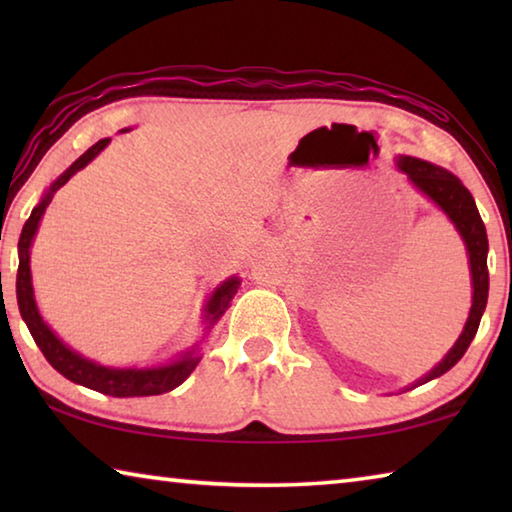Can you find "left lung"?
Instances as JSON below:
<instances>
[{
    "instance_id": "left-lung-1",
    "label": "left lung",
    "mask_w": 512,
    "mask_h": 512,
    "mask_svg": "<svg viewBox=\"0 0 512 512\" xmlns=\"http://www.w3.org/2000/svg\"><path fill=\"white\" fill-rule=\"evenodd\" d=\"M397 169L404 171L411 183L418 187L424 196L431 198V201L449 216V221L456 225L458 235L465 241L467 257H470L474 289L470 316H467V323L461 336H458V341L454 343V348L445 354V359L440 361L436 368L429 370V375H424L422 379L415 381V384H411V388H415L445 375L449 368H454L476 336V329H479L481 316L485 311V302H488V235H485V225L481 221L479 210H476L472 194L467 192V187L454 176V173H449L443 167H436V164L431 162L411 158V155H400V158H397ZM411 388H406V391H411Z\"/></svg>"
}]
</instances>
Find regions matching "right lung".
Wrapping results in <instances>:
<instances>
[{"label":"right lung","instance_id":"1","mask_svg":"<svg viewBox=\"0 0 512 512\" xmlns=\"http://www.w3.org/2000/svg\"><path fill=\"white\" fill-rule=\"evenodd\" d=\"M110 142V137L106 140H99L94 146H90L79 160H76L72 167H69L65 173L51 183L47 189V194L42 196V201L33 207V212L29 216V221L24 223L22 235H20V244H17V253H20V266H17V307H20V314L27 323L29 332L33 336V341L40 348V352L45 354V359L54 366L60 375L67 377L74 384H81L85 388H92V391L106 393L112 397H146V395H162L169 393L173 388L183 384V381L192 375L194 368L201 361V354H198V343L192 350L183 352V357L176 359L173 363H164V366L158 368H108V366H99L90 359L81 357L79 352H74L72 348L58 339V336L51 332L49 325L42 320L40 311L36 307V298H33V284H31V244L33 237H36L38 225L42 214H45L47 205L51 203V198L63 187L69 178L74 176L76 171H81L85 164H90L97 155L106 149ZM239 277H228L221 287H216V291L210 296L205 305V336L210 334V329L214 327L216 320L223 316V311L230 307V300L235 298V293L239 289ZM203 336V341H205Z\"/></svg>","mask_w":512,"mask_h":512}]
</instances>
